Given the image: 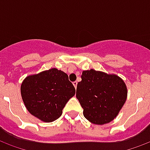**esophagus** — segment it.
Here are the masks:
<instances>
[{"label": "esophagus", "mask_w": 150, "mask_h": 150, "mask_svg": "<svg viewBox=\"0 0 150 150\" xmlns=\"http://www.w3.org/2000/svg\"><path fill=\"white\" fill-rule=\"evenodd\" d=\"M77 84H78V82H77V81L73 82V85L75 86V88H77Z\"/></svg>", "instance_id": "obj_1"}]
</instances>
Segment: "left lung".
I'll list each match as a JSON object with an SVG mask.
<instances>
[{"instance_id":"1","label":"left lung","mask_w":150,"mask_h":150,"mask_svg":"<svg viewBox=\"0 0 150 150\" xmlns=\"http://www.w3.org/2000/svg\"><path fill=\"white\" fill-rule=\"evenodd\" d=\"M76 89V98L90 122L104 125L118 115L127 99V88L121 78L93 69L83 71Z\"/></svg>"}]
</instances>
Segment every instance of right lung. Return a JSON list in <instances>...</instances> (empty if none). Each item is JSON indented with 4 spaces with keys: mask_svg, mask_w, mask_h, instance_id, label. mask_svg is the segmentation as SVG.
<instances>
[{
    "mask_svg": "<svg viewBox=\"0 0 150 150\" xmlns=\"http://www.w3.org/2000/svg\"><path fill=\"white\" fill-rule=\"evenodd\" d=\"M21 94L30 113L48 123L60 117L75 89L65 72L52 68L27 76L21 85Z\"/></svg>",
    "mask_w": 150,
    "mask_h": 150,
    "instance_id": "obj_1",
    "label": "right lung"
}]
</instances>
